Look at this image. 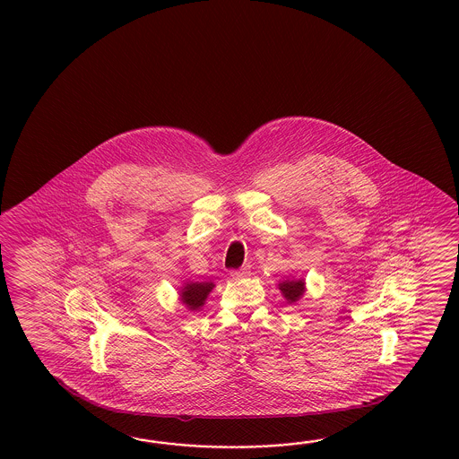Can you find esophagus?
<instances>
[{
    "mask_svg": "<svg viewBox=\"0 0 459 459\" xmlns=\"http://www.w3.org/2000/svg\"><path fill=\"white\" fill-rule=\"evenodd\" d=\"M230 275L233 277L234 281H243V279H247L251 275V271H249V267H243V269H238V271H231Z\"/></svg>",
    "mask_w": 459,
    "mask_h": 459,
    "instance_id": "1",
    "label": "esophagus"
}]
</instances>
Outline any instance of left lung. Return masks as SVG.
<instances>
[{"label":"left lung","mask_w":459,"mask_h":459,"mask_svg":"<svg viewBox=\"0 0 459 459\" xmlns=\"http://www.w3.org/2000/svg\"><path fill=\"white\" fill-rule=\"evenodd\" d=\"M279 289L282 290L283 297L289 303L297 302L305 292L303 281H285V282L279 283Z\"/></svg>","instance_id":"obj_1"}]
</instances>
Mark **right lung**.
I'll use <instances>...</instances> for the list:
<instances>
[{"label": "right lung", "instance_id": "right-lung-1", "mask_svg": "<svg viewBox=\"0 0 459 459\" xmlns=\"http://www.w3.org/2000/svg\"><path fill=\"white\" fill-rule=\"evenodd\" d=\"M215 285L212 282H190L186 283L182 289V302L186 303L190 310H198L208 297V293L212 292Z\"/></svg>", "mask_w": 459, "mask_h": 459}]
</instances>
